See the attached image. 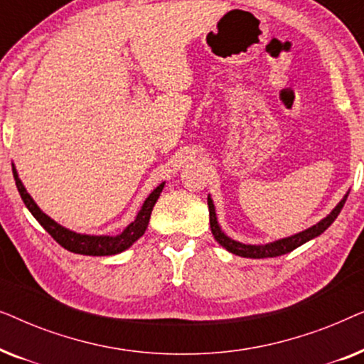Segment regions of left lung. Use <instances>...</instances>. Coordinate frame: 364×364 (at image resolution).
Listing matches in <instances>:
<instances>
[{
	"instance_id": "8db88e82",
	"label": "left lung",
	"mask_w": 364,
	"mask_h": 364,
	"mask_svg": "<svg viewBox=\"0 0 364 364\" xmlns=\"http://www.w3.org/2000/svg\"><path fill=\"white\" fill-rule=\"evenodd\" d=\"M348 193L350 192H346V196L341 198L340 203H338V205L333 208V210L328 213L323 220L318 222L316 225L306 228V230H303L300 233H295V235H291V237L280 238V240L265 243V245H248V243H240L237 240H232L230 237H227L225 233L222 232L220 225H218L215 205H213V200L210 198V196H208L207 202H208V213H210V230L213 233V238H215V240L220 243L223 248H227L228 252L235 253V255H238V257H245V258L280 257V255H285V253L293 252L295 248L303 245V243L313 240V238H316L318 235H321V233L325 232L333 222H335V218L340 215L341 208H343V205H345V202L348 198Z\"/></svg>"
}]
</instances>
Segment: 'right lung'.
I'll list each match as a JSON object with an SVG mask.
<instances>
[{
    "label": "right lung",
    "instance_id": "right-lung-1",
    "mask_svg": "<svg viewBox=\"0 0 364 364\" xmlns=\"http://www.w3.org/2000/svg\"><path fill=\"white\" fill-rule=\"evenodd\" d=\"M13 176L16 181V187L19 196H21L24 205L28 207V210L33 213V217L41 223L44 230L56 240L59 245L66 248V250L73 253H79V255H92V257H104V255H116L127 250L134 242H137L139 238L144 235V232L147 230L149 218H151L152 208L156 205L159 196H161L166 182H162L161 186L154 188L151 196L146 198V202L142 203L141 210H139L136 220L129 223L119 235H86V233H76L69 228L59 225L58 222H54L51 217H48L41 208L36 205V202L33 200L31 196L24 188L21 178L18 177L16 167L13 164Z\"/></svg>",
    "mask_w": 364,
    "mask_h": 364
}]
</instances>
